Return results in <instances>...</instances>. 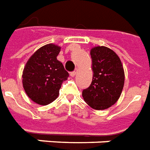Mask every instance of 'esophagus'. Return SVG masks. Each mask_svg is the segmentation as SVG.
I'll return each mask as SVG.
<instances>
[{
  "label": "esophagus",
  "instance_id": "34e87169",
  "mask_svg": "<svg viewBox=\"0 0 150 150\" xmlns=\"http://www.w3.org/2000/svg\"><path fill=\"white\" fill-rule=\"evenodd\" d=\"M77 72H78V69L75 70L74 71H71V73H70V75H71V77H74V76H75V75H76V74H77Z\"/></svg>",
  "mask_w": 150,
  "mask_h": 150
}]
</instances>
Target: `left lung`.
I'll use <instances>...</instances> for the list:
<instances>
[{"instance_id":"8db88e82","label":"left lung","mask_w":150,"mask_h":150,"mask_svg":"<svg viewBox=\"0 0 150 150\" xmlns=\"http://www.w3.org/2000/svg\"><path fill=\"white\" fill-rule=\"evenodd\" d=\"M91 55L94 75L91 85L83 91V98L93 109H107L117 102L122 91V64L117 54L106 47L92 48Z\"/></svg>"}]
</instances>
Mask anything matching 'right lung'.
Segmentation results:
<instances>
[{
    "label": "right lung",
    "mask_w": 150,
    "mask_h": 150,
    "mask_svg": "<svg viewBox=\"0 0 150 150\" xmlns=\"http://www.w3.org/2000/svg\"><path fill=\"white\" fill-rule=\"evenodd\" d=\"M60 47L47 44L33 54L24 67L23 86L28 96L35 103L47 105L58 97L63 81L69 73L57 55Z\"/></svg>",
    "instance_id": "1"
}]
</instances>
